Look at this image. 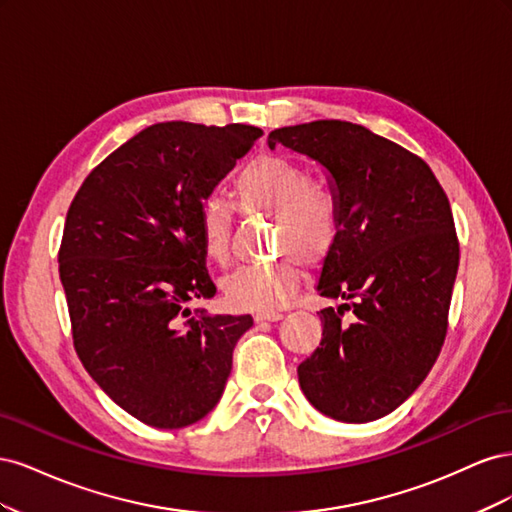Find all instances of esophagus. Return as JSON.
<instances>
[{"instance_id": "esophagus-1", "label": "esophagus", "mask_w": 512, "mask_h": 512, "mask_svg": "<svg viewBox=\"0 0 512 512\" xmlns=\"http://www.w3.org/2000/svg\"><path fill=\"white\" fill-rule=\"evenodd\" d=\"M280 318H282L280 312H258V314H254L256 322H275V320H280Z\"/></svg>"}]
</instances>
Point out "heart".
Here are the masks:
<instances>
[{
    "label": "heart",
    "instance_id": "1",
    "mask_svg": "<svg viewBox=\"0 0 512 512\" xmlns=\"http://www.w3.org/2000/svg\"><path fill=\"white\" fill-rule=\"evenodd\" d=\"M237 207L245 215H271L275 220V252L269 265H250L230 273L222 282L226 299L239 309L284 305L301 280V262L316 267L327 258L342 230L337 194L312 181V173L292 158L262 153L247 162L232 181ZM235 211L220 196H207L198 209L203 254L218 267L232 254Z\"/></svg>",
    "mask_w": 512,
    "mask_h": 512
}]
</instances>
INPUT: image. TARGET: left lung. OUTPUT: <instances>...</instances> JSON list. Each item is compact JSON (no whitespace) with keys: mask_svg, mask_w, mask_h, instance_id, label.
<instances>
[{"mask_svg":"<svg viewBox=\"0 0 512 512\" xmlns=\"http://www.w3.org/2000/svg\"><path fill=\"white\" fill-rule=\"evenodd\" d=\"M275 145L327 168L342 209L318 294L350 303L318 312L322 339L297 367L301 391L335 421H376L416 391L446 339L459 267L451 203L425 160L350 121L273 130Z\"/></svg>","mask_w":512,"mask_h":512,"instance_id":"8db88e82","label":"left lung"}]
</instances>
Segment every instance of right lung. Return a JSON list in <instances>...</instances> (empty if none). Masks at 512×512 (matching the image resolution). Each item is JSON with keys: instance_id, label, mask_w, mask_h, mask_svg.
<instances>
[{"instance_id": "right-lung-1", "label": "right lung", "mask_w": 512, "mask_h": 512, "mask_svg": "<svg viewBox=\"0 0 512 512\" xmlns=\"http://www.w3.org/2000/svg\"><path fill=\"white\" fill-rule=\"evenodd\" d=\"M262 136L260 128L166 121L104 158L83 181L59 245L72 342L119 408L158 429L218 404L232 350L254 320L203 314L211 299L200 203Z\"/></svg>"}]
</instances>
